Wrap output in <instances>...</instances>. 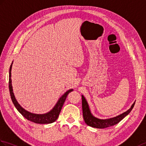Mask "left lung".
<instances>
[{"mask_svg": "<svg viewBox=\"0 0 146 146\" xmlns=\"http://www.w3.org/2000/svg\"><path fill=\"white\" fill-rule=\"evenodd\" d=\"M81 96H82L83 116L84 122L88 126L98 129L106 128L117 124L124 117L129 114L131 110H133L135 102V101H134V103L132 104L131 108L127 111L124 112L123 113L118 115L117 116L108 118V119H99V118L94 117L90 111L88 103L85 98H84L83 95H81Z\"/></svg>", "mask_w": 146, "mask_h": 146, "instance_id": "obj_1", "label": "left lung"}]
</instances>
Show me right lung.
<instances>
[{"mask_svg":"<svg viewBox=\"0 0 146 146\" xmlns=\"http://www.w3.org/2000/svg\"><path fill=\"white\" fill-rule=\"evenodd\" d=\"M12 64L13 62L11 64L9 70V87L12 101L13 104H14L15 107L16 108V109L17 110L19 113L21 114L23 117H25L27 119L33 122V123L36 124H50L55 122L58 119V117L60 113L61 110H62V108L66 99L67 96L68 95V94L70 92H72V91H73V89H70L66 91V92L59 98V100H58L57 103L55 105V106H54L50 111H48V113L44 114H35L30 113V112L25 110L24 108H23L20 106L19 103H18V101H17L14 94H13L11 80V70Z\"/></svg>","mask_w":146,"mask_h":146,"instance_id":"add662e5","label":"right lung"}]
</instances>
